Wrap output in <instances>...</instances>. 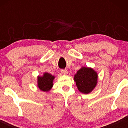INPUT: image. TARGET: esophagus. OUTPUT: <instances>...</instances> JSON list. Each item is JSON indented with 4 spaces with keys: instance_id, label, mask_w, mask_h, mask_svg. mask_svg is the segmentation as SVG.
Instances as JSON below:
<instances>
[{
    "instance_id": "34e87169",
    "label": "esophagus",
    "mask_w": 128,
    "mask_h": 128,
    "mask_svg": "<svg viewBox=\"0 0 128 128\" xmlns=\"http://www.w3.org/2000/svg\"><path fill=\"white\" fill-rule=\"evenodd\" d=\"M61 73L62 74L66 75L68 74V70H61Z\"/></svg>"
}]
</instances>
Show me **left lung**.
<instances>
[{
    "label": "left lung",
    "mask_w": 128,
    "mask_h": 128,
    "mask_svg": "<svg viewBox=\"0 0 128 128\" xmlns=\"http://www.w3.org/2000/svg\"><path fill=\"white\" fill-rule=\"evenodd\" d=\"M78 90L83 94H89L97 84L98 74L92 68L82 67L74 78Z\"/></svg>",
    "instance_id": "1"
}]
</instances>
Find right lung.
I'll list each match as a JSON object with an SVG mask.
<instances>
[{
  "instance_id": "add662e5",
  "label": "right lung",
  "mask_w": 128,
  "mask_h": 128,
  "mask_svg": "<svg viewBox=\"0 0 128 128\" xmlns=\"http://www.w3.org/2000/svg\"><path fill=\"white\" fill-rule=\"evenodd\" d=\"M55 76L48 73H45L42 76L38 77V87L42 92H48L53 87Z\"/></svg>"
}]
</instances>
